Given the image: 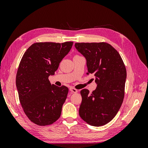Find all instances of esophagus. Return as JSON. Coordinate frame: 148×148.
Here are the masks:
<instances>
[{
    "instance_id": "34e87169",
    "label": "esophagus",
    "mask_w": 148,
    "mask_h": 148,
    "mask_svg": "<svg viewBox=\"0 0 148 148\" xmlns=\"http://www.w3.org/2000/svg\"><path fill=\"white\" fill-rule=\"evenodd\" d=\"M70 91L71 92H74V93H76V92H78L77 89H76L73 88H70Z\"/></svg>"
}]
</instances>
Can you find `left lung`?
<instances>
[{"label": "left lung", "mask_w": 148, "mask_h": 148, "mask_svg": "<svg viewBox=\"0 0 148 148\" xmlns=\"http://www.w3.org/2000/svg\"><path fill=\"white\" fill-rule=\"evenodd\" d=\"M86 60L87 75L95 77L97 87L92 93L83 89L79 115L95 127L109 123L117 114L123 101L127 71L120 55L106 42L75 43Z\"/></svg>", "instance_id": "1"}]
</instances>
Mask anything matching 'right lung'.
<instances>
[{
	"label": "right lung",
	"mask_w": 148,
	"mask_h": 148,
	"mask_svg": "<svg viewBox=\"0 0 148 148\" xmlns=\"http://www.w3.org/2000/svg\"><path fill=\"white\" fill-rule=\"evenodd\" d=\"M73 44L34 43L22 57L16 73V86L25 113L35 124L51 125L60 117L69 89L51 84L48 78L55 74Z\"/></svg>",
	"instance_id": "right-lung-1"
}]
</instances>
